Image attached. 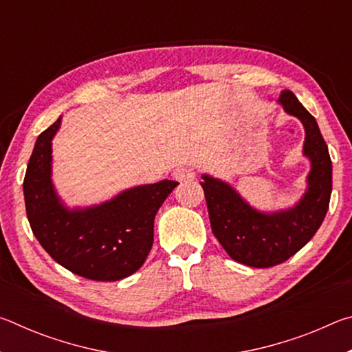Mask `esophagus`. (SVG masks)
I'll return each instance as SVG.
<instances>
[{"instance_id":"obj_1","label":"esophagus","mask_w":352,"mask_h":352,"mask_svg":"<svg viewBox=\"0 0 352 352\" xmlns=\"http://www.w3.org/2000/svg\"><path fill=\"white\" fill-rule=\"evenodd\" d=\"M174 178L178 182H189V180H194L195 174L194 170L189 168H177L174 170Z\"/></svg>"}]
</instances>
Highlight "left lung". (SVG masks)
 I'll return each instance as SVG.
<instances>
[{
  "instance_id": "1",
  "label": "left lung",
  "mask_w": 352,
  "mask_h": 352,
  "mask_svg": "<svg viewBox=\"0 0 352 352\" xmlns=\"http://www.w3.org/2000/svg\"><path fill=\"white\" fill-rule=\"evenodd\" d=\"M278 102L285 113L300 119L306 130L302 153L311 160L307 189L295 206L278 212H261L239 192L219 178L201 175V188L214 236L241 264L267 269L287 261L317 233L329 208L332 163L318 124L296 96L284 90Z\"/></svg>"
}]
</instances>
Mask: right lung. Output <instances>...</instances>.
Returning <instances> with one entry per match:
<instances>
[{"label":"right lung","mask_w":352,"mask_h":352,"mask_svg":"<svg viewBox=\"0 0 352 352\" xmlns=\"http://www.w3.org/2000/svg\"><path fill=\"white\" fill-rule=\"evenodd\" d=\"M60 122L62 116L38 135L29 158L23 182L29 225L45 252L65 269L93 281H119L144 264L155 216L178 183L142 184L105 204L69 210L51 180V146Z\"/></svg>","instance_id":"add662e5"}]
</instances>
